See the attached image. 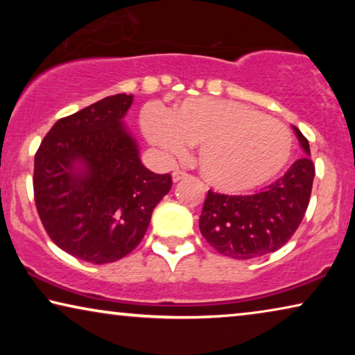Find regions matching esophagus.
I'll list each match as a JSON object with an SVG mask.
<instances>
[{
    "instance_id": "34e87169",
    "label": "esophagus",
    "mask_w": 355,
    "mask_h": 355,
    "mask_svg": "<svg viewBox=\"0 0 355 355\" xmlns=\"http://www.w3.org/2000/svg\"><path fill=\"white\" fill-rule=\"evenodd\" d=\"M189 174L186 171H181V169H176V171L173 173V181L174 182H179L182 181V179H187Z\"/></svg>"
}]
</instances>
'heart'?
Returning <instances> with one entry per match:
<instances>
[{
    "mask_svg": "<svg viewBox=\"0 0 355 355\" xmlns=\"http://www.w3.org/2000/svg\"><path fill=\"white\" fill-rule=\"evenodd\" d=\"M140 124L150 142L169 157H181L189 144L200 145L198 169L223 192L263 187L283 173L294 150L284 124L234 101L187 98L169 113L150 103Z\"/></svg>",
    "mask_w": 355,
    "mask_h": 355,
    "instance_id": "1",
    "label": "heart"
}]
</instances>
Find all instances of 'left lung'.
<instances>
[{
    "mask_svg": "<svg viewBox=\"0 0 355 355\" xmlns=\"http://www.w3.org/2000/svg\"><path fill=\"white\" fill-rule=\"evenodd\" d=\"M305 157L283 178L254 196H226L208 191L198 221L202 236L216 252L249 260L276 252L288 242L307 211L315 164L309 140L294 128Z\"/></svg>",
    "mask_w": 355,
    "mask_h": 355,
    "instance_id": "8db88e82",
    "label": "left lung"
}]
</instances>
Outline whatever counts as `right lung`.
<instances>
[{"label": "right lung", "instance_id": "add662e5", "mask_svg": "<svg viewBox=\"0 0 355 355\" xmlns=\"http://www.w3.org/2000/svg\"><path fill=\"white\" fill-rule=\"evenodd\" d=\"M132 95L118 94L56 121L33 166L42 225L61 250L90 263H111L140 244L153 208L173 186L155 174L123 124Z\"/></svg>", "mask_w": 355, "mask_h": 355}]
</instances>
